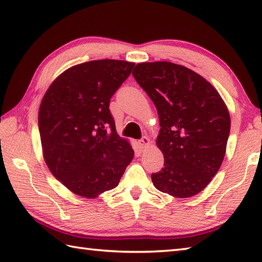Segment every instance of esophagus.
<instances>
[{
  "instance_id": "obj_1",
  "label": "esophagus",
  "mask_w": 262,
  "mask_h": 262,
  "mask_svg": "<svg viewBox=\"0 0 262 262\" xmlns=\"http://www.w3.org/2000/svg\"><path fill=\"white\" fill-rule=\"evenodd\" d=\"M140 144H141V146H142L143 148H146V147L149 145V144H151V141H149L148 137L144 136V137H142V140L140 141Z\"/></svg>"
}]
</instances>
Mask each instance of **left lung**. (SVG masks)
<instances>
[{
  "label": "left lung",
  "instance_id": "1",
  "mask_svg": "<svg viewBox=\"0 0 262 262\" xmlns=\"http://www.w3.org/2000/svg\"><path fill=\"white\" fill-rule=\"evenodd\" d=\"M133 76L159 114L164 168L152 174L153 185L176 198L194 196L224 160L231 128L224 100L202 75L171 62L140 63Z\"/></svg>",
  "mask_w": 262,
  "mask_h": 262
}]
</instances>
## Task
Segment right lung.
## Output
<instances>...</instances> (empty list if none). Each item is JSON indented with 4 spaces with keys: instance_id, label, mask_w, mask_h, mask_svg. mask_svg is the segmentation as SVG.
Masks as SVG:
<instances>
[{
    "instance_id": "right-lung-1",
    "label": "right lung",
    "mask_w": 262,
    "mask_h": 262,
    "mask_svg": "<svg viewBox=\"0 0 262 262\" xmlns=\"http://www.w3.org/2000/svg\"><path fill=\"white\" fill-rule=\"evenodd\" d=\"M134 63L99 59L72 66L56 77L38 113L45 162L77 196L96 198L118 186L134 158L119 137L109 103Z\"/></svg>"
}]
</instances>
